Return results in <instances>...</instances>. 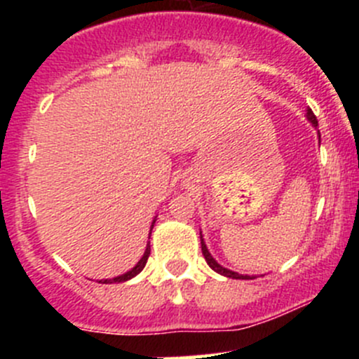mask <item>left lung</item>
<instances>
[{
	"instance_id": "8db88e82",
	"label": "left lung",
	"mask_w": 359,
	"mask_h": 359,
	"mask_svg": "<svg viewBox=\"0 0 359 359\" xmlns=\"http://www.w3.org/2000/svg\"><path fill=\"white\" fill-rule=\"evenodd\" d=\"M307 118H309V121L313 123L314 126H318L316 116H314V112L311 109H307ZM201 252H203V255H205V260L208 262V266L212 267L213 271H217V273L224 274V276H227V278H233V280H252L250 276H243V274H238V273H234V271H229V269H226V267L219 266V264L215 262V259L210 255L208 250H206V245H205V241H203V236H201Z\"/></svg>"
}]
</instances>
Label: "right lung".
Wrapping results in <instances>:
<instances>
[{"label":"right lung","mask_w":359,"mask_h":359,"mask_svg":"<svg viewBox=\"0 0 359 359\" xmlns=\"http://www.w3.org/2000/svg\"><path fill=\"white\" fill-rule=\"evenodd\" d=\"M151 231H153V227H151ZM149 255H151V247H149V245H147L146 252H144V255H142V259L139 260V264H137V266L133 267L132 271H128V273L121 274V276H118V278H112V280H102V283H121V281H126V280H130V278L137 276V274H139L140 271L144 269V266H146V262H147V259H149ZM99 283H100V281H99Z\"/></svg>","instance_id":"obj_1"}]
</instances>
